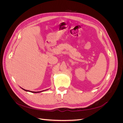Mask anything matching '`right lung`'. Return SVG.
Segmentation results:
<instances>
[{
  "mask_svg": "<svg viewBox=\"0 0 123 123\" xmlns=\"http://www.w3.org/2000/svg\"><path fill=\"white\" fill-rule=\"evenodd\" d=\"M22 89H23L25 91H27V92H32V93H40V92H43V91H46V90H48V89H47V90H43V91H37V92H34V91H29V90H25V89H23L21 88Z\"/></svg>",
  "mask_w": 123,
  "mask_h": 123,
  "instance_id": "right-lung-1",
  "label": "right lung"
}]
</instances>
